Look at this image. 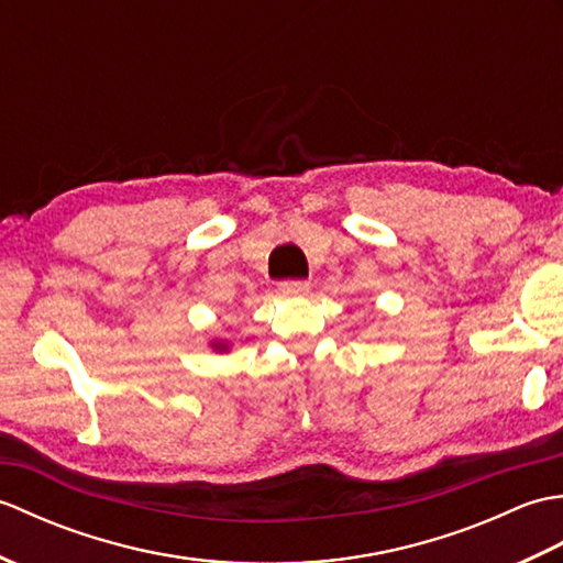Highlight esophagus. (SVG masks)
I'll use <instances>...</instances> for the list:
<instances>
[{
    "instance_id": "1",
    "label": "esophagus",
    "mask_w": 563,
    "mask_h": 563,
    "mask_svg": "<svg viewBox=\"0 0 563 563\" xmlns=\"http://www.w3.org/2000/svg\"><path fill=\"white\" fill-rule=\"evenodd\" d=\"M280 292L288 295V297H302V295L309 292V283L307 280H283Z\"/></svg>"
}]
</instances>
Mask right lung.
Returning a JSON list of instances; mask_svg holds the SVG:
<instances>
[{
	"instance_id": "1",
	"label": "right lung",
	"mask_w": 563,
	"mask_h": 563,
	"mask_svg": "<svg viewBox=\"0 0 563 563\" xmlns=\"http://www.w3.org/2000/svg\"><path fill=\"white\" fill-rule=\"evenodd\" d=\"M212 349H214V351H227V343H224V341H214Z\"/></svg>"
}]
</instances>
